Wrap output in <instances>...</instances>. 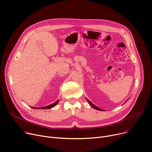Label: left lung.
<instances>
[{
  "label": "left lung",
  "instance_id": "left-lung-1",
  "mask_svg": "<svg viewBox=\"0 0 152 152\" xmlns=\"http://www.w3.org/2000/svg\"><path fill=\"white\" fill-rule=\"evenodd\" d=\"M86 99H87V102H88V103L90 104V105L91 106H92L94 109H96V110H100V111H104V109H101V108H99V107H97V106H96L95 104H94L92 102H90V100H88L87 98H86ZM127 100H128V99H127ZM127 100L126 101V102H125V103L127 102ZM125 104V103H124Z\"/></svg>",
  "mask_w": 152,
  "mask_h": 152
}]
</instances>
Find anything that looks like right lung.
<instances>
[{"label":"right lung","instance_id":"right-lung-1","mask_svg":"<svg viewBox=\"0 0 152 152\" xmlns=\"http://www.w3.org/2000/svg\"><path fill=\"white\" fill-rule=\"evenodd\" d=\"M58 102H59V100L58 99H57L56 102H54V103H53V104H50V105H48V106H44V107H32V106H30L32 108H33V109H50V108H52V107H54V106H56L57 104V103H58Z\"/></svg>","mask_w":152,"mask_h":152}]
</instances>
